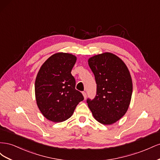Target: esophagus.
<instances>
[{"label":"esophagus","mask_w":160,"mask_h":160,"mask_svg":"<svg viewBox=\"0 0 160 160\" xmlns=\"http://www.w3.org/2000/svg\"><path fill=\"white\" fill-rule=\"evenodd\" d=\"M82 93H83V97H84V99H86V98H87V93H85V91H83V92H82Z\"/></svg>","instance_id":"1"}]
</instances>
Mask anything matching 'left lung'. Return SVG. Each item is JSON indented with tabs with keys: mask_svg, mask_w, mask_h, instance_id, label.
I'll use <instances>...</instances> for the list:
<instances>
[{
	"mask_svg": "<svg viewBox=\"0 0 160 160\" xmlns=\"http://www.w3.org/2000/svg\"><path fill=\"white\" fill-rule=\"evenodd\" d=\"M88 63L95 75L97 92L87 103L98 122L111 125L128 109L133 90L130 72L124 62L111 52L92 57Z\"/></svg>",
	"mask_w": 160,
	"mask_h": 160,
	"instance_id": "left-lung-1",
	"label": "left lung"
}]
</instances>
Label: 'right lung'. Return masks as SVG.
Masks as SVG:
<instances>
[{"label": "right lung", "mask_w": 160, "mask_h": 160, "mask_svg": "<svg viewBox=\"0 0 160 160\" xmlns=\"http://www.w3.org/2000/svg\"><path fill=\"white\" fill-rule=\"evenodd\" d=\"M76 60L69 53H55L38 72L35 85L37 104L44 117L51 122L68 119L84 99L75 89V79L71 73Z\"/></svg>", "instance_id": "obj_1"}]
</instances>
